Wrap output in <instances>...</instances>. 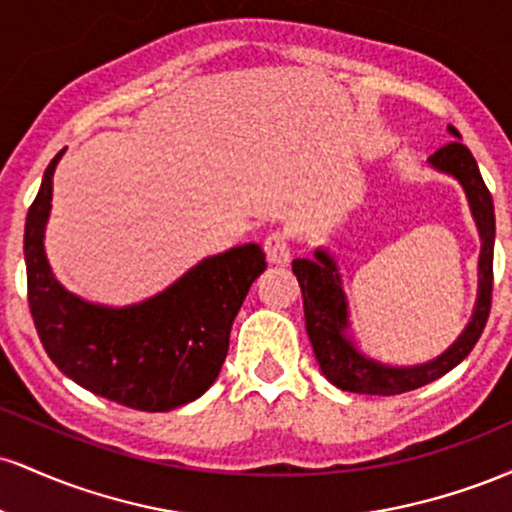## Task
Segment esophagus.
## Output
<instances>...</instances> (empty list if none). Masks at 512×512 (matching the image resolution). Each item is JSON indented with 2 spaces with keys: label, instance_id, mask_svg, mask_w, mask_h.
Wrapping results in <instances>:
<instances>
[{
  "label": "esophagus",
  "instance_id": "obj_1",
  "mask_svg": "<svg viewBox=\"0 0 512 512\" xmlns=\"http://www.w3.org/2000/svg\"><path fill=\"white\" fill-rule=\"evenodd\" d=\"M264 255L272 264H289L291 260V240L286 231H272L262 243Z\"/></svg>",
  "mask_w": 512,
  "mask_h": 512
}]
</instances>
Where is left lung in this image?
<instances>
[{"instance_id":"8db88e82","label":"left lung","mask_w":512,"mask_h":512,"mask_svg":"<svg viewBox=\"0 0 512 512\" xmlns=\"http://www.w3.org/2000/svg\"><path fill=\"white\" fill-rule=\"evenodd\" d=\"M455 137H460L455 127H450ZM431 163L445 173H452L467 190L469 204H472L474 219H477L481 240L479 260V301L474 310L472 322L455 344L436 361L419 368H387L380 363L368 361L354 349V344L344 337L346 330V303L342 286H339L337 267L322 250L315 252V260H293V274L303 293L305 330H308L310 344H313L315 358L322 373L337 385L339 390L358 392V395H402L416 387H424L440 375L452 370L462 358H467L474 344L484 332L486 320L491 313L493 298V238H496V216H493V199L484 178H481L477 161L472 151L460 142L440 146L431 156Z\"/></svg>"}]
</instances>
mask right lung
I'll return each instance as SVG.
<instances>
[{"mask_svg":"<svg viewBox=\"0 0 512 512\" xmlns=\"http://www.w3.org/2000/svg\"><path fill=\"white\" fill-rule=\"evenodd\" d=\"M26 216L28 308L40 342L64 375L93 395L139 411H170L202 397L228 354V337L252 281L267 269L260 245L209 257L170 289L132 308H98L62 289L43 250L52 173Z\"/></svg>","mask_w":512,"mask_h":512,"instance_id":"right-lung-1","label":"right lung"}]
</instances>
